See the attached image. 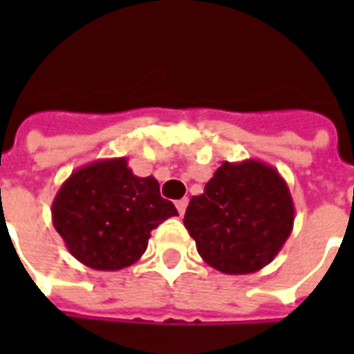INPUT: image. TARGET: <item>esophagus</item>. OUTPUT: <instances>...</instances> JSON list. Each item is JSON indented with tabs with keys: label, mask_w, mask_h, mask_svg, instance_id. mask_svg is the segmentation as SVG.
Masks as SVG:
<instances>
[{
	"label": "esophagus",
	"mask_w": 354,
	"mask_h": 354,
	"mask_svg": "<svg viewBox=\"0 0 354 354\" xmlns=\"http://www.w3.org/2000/svg\"><path fill=\"white\" fill-rule=\"evenodd\" d=\"M185 207H187V199H180V201H176V208H178V212H180V216H184V212H185Z\"/></svg>",
	"instance_id": "esophagus-1"
}]
</instances>
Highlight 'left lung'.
Instances as JSON below:
<instances>
[{"instance_id": "1", "label": "left lung", "mask_w": 354, "mask_h": 354, "mask_svg": "<svg viewBox=\"0 0 354 354\" xmlns=\"http://www.w3.org/2000/svg\"><path fill=\"white\" fill-rule=\"evenodd\" d=\"M294 201L279 170L258 159L223 161L185 210L184 225L208 266L225 274L260 271L294 227Z\"/></svg>"}]
</instances>
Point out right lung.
<instances>
[{
	"instance_id": "1",
	"label": "right lung",
	"mask_w": 354,
	"mask_h": 354,
	"mask_svg": "<svg viewBox=\"0 0 354 354\" xmlns=\"http://www.w3.org/2000/svg\"><path fill=\"white\" fill-rule=\"evenodd\" d=\"M50 214L75 260L96 271H119L142 258L151 231L178 210L162 199L153 176L132 174L127 157H115L73 170Z\"/></svg>"
}]
</instances>
